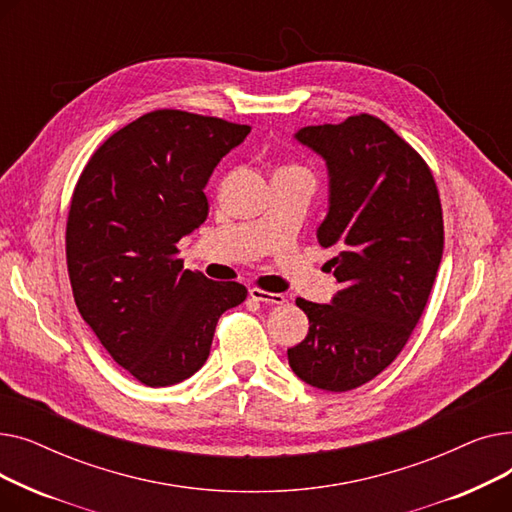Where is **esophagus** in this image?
Returning a JSON list of instances; mask_svg holds the SVG:
<instances>
[{
  "label": "esophagus",
  "instance_id": "34e87169",
  "mask_svg": "<svg viewBox=\"0 0 512 512\" xmlns=\"http://www.w3.org/2000/svg\"><path fill=\"white\" fill-rule=\"evenodd\" d=\"M249 297L253 301H261V303H270V305H282L286 299L284 294L280 292H270V290H263V288H251L249 290Z\"/></svg>",
  "mask_w": 512,
  "mask_h": 512
}]
</instances>
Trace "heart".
Returning <instances> with one entry per match:
<instances>
[{"label":"heart","instance_id":"1","mask_svg":"<svg viewBox=\"0 0 512 512\" xmlns=\"http://www.w3.org/2000/svg\"><path fill=\"white\" fill-rule=\"evenodd\" d=\"M282 170H301V168H297V166H286V168H282ZM280 170V172H282Z\"/></svg>","mask_w":512,"mask_h":512}]
</instances>
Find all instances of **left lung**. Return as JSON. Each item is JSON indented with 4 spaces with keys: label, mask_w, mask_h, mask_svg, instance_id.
Masks as SVG:
<instances>
[{
    "label": "left lung",
    "mask_w": 512,
    "mask_h": 512,
    "mask_svg": "<svg viewBox=\"0 0 512 512\" xmlns=\"http://www.w3.org/2000/svg\"><path fill=\"white\" fill-rule=\"evenodd\" d=\"M297 139L326 159L330 211L317 230L342 286L330 305L297 299L309 317L288 348L299 378L319 390H355L409 342L444 251L440 193L425 159L378 116L305 126Z\"/></svg>",
    "instance_id": "8db88e82"
}]
</instances>
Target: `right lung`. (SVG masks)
<instances>
[{"mask_svg": "<svg viewBox=\"0 0 512 512\" xmlns=\"http://www.w3.org/2000/svg\"><path fill=\"white\" fill-rule=\"evenodd\" d=\"M251 126L153 110L103 141L74 186L66 263L74 303L112 359L151 388L203 367L238 282L184 270L176 242L209 213L205 184Z\"/></svg>", "mask_w": 512, "mask_h": 512, "instance_id": "1", "label": "right lung"}]
</instances>
